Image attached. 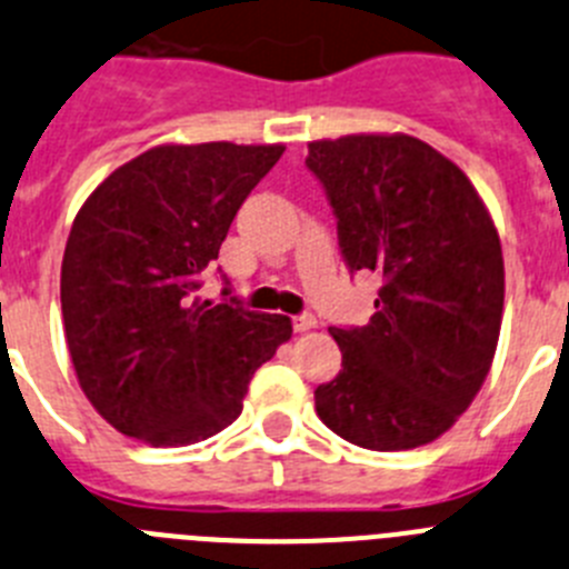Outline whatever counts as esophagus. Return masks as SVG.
Segmentation results:
<instances>
[{
    "instance_id": "1",
    "label": "esophagus",
    "mask_w": 569,
    "mask_h": 569,
    "mask_svg": "<svg viewBox=\"0 0 569 569\" xmlns=\"http://www.w3.org/2000/svg\"><path fill=\"white\" fill-rule=\"evenodd\" d=\"M291 326H295L297 335H303V331H311L317 326V317L309 315V311H303V315H295L291 317Z\"/></svg>"
}]
</instances>
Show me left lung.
Instances as JSON below:
<instances>
[{"label":"left lung","mask_w":569,"mask_h":569,"mask_svg":"<svg viewBox=\"0 0 569 569\" xmlns=\"http://www.w3.org/2000/svg\"><path fill=\"white\" fill-rule=\"evenodd\" d=\"M348 272L380 274L368 326H331L342 371L317 417L368 450L433 442L482 388L499 340L505 260L457 163L411 136L315 141L306 158Z\"/></svg>","instance_id":"8db88e82"}]
</instances>
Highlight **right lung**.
<instances>
[{
	"mask_svg": "<svg viewBox=\"0 0 569 569\" xmlns=\"http://www.w3.org/2000/svg\"><path fill=\"white\" fill-rule=\"evenodd\" d=\"M280 156V144L156 147L76 214L61 260L64 337L81 391L127 437L156 448L214 437L291 337L289 317L249 311L223 274L221 303L198 297L234 214Z\"/></svg>",
	"mask_w": 569,
	"mask_h": 569,
	"instance_id": "1",
	"label": "right lung"
}]
</instances>
